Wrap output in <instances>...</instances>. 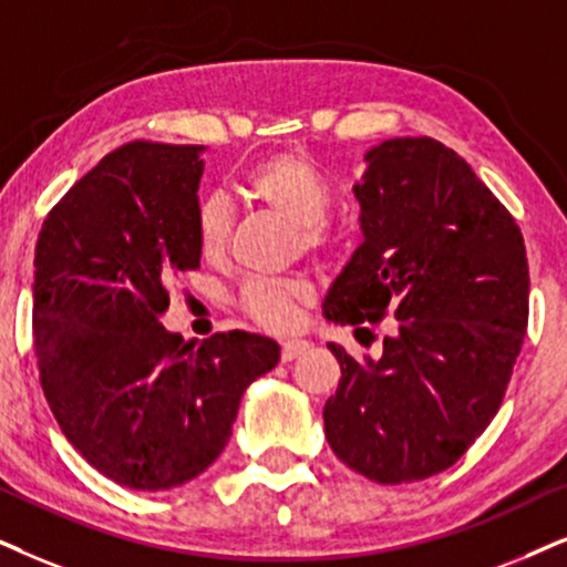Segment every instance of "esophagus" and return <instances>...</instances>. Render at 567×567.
I'll return each instance as SVG.
<instances>
[{"label":"esophagus","mask_w":567,"mask_h":567,"mask_svg":"<svg viewBox=\"0 0 567 567\" xmlns=\"http://www.w3.org/2000/svg\"><path fill=\"white\" fill-rule=\"evenodd\" d=\"M308 348H311V346H308L306 340H288V342H282V346H279V358H282L285 363H290V361H296L298 355H303Z\"/></svg>","instance_id":"34e87169"}]
</instances>
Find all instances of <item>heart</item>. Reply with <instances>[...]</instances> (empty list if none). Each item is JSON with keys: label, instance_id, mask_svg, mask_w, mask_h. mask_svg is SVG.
<instances>
[{"label": "heart", "instance_id": "b5f03b06", "mask_svg": "<svg viewBox=\"0 0 567 567\" xmlns=\"http://www.w3.org/2000/svg\"><path fill=\"white\" fill-rule=\"evenodd\" d=\"M243 196L261 204L290 227L298 246L313 259H332L346 246V235L329 225L332 185L306 154L282 152L256 162L240 177ZM230 233V214L221 198H204L196 212V243L204 259H221ZM311 300L303 279H250L240 292L243 313L269 332H290L300 308Z\"/></svg>", "mask_w": 567, "mask_h": 567}]
</instances>
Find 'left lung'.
<instances>
[{"label":"left lung","instance_id":"left-lung-1","mask_svg":"<svg viewBox=\"0 0 567 567\" xmlns=\"http://www.w3.org/2000/svg\"><path fill=\"white\" fill-rule=\"evenodd\" d=\"M367 162L363 243L324 313L355 334L398 321L367 367L329 342L342 379L324 432L355 474L408 484L461 461L503 405L526 340L528 259L513 214L453 148L392 138Z\"/></svg>","mask_w":567,"mask_h":567}]
</instances>
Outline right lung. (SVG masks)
<instances>
[{
	"label": "right lung",
	"mask_w": 567,
	"mask_h": 567,
	"mask_svg": "<svg viewBox=\"0 0 567 567\" xmlns=\"http://www.w3.org/2000/svg\"><path fill=\"white\" fill-rule=\"evenodd\" d=\"M198 154L123 143L56 200L35 243L41 390L78 453L131 489L209 468L246 386L279 361L267 337L217 332L190 348L159 324L169 285L200 264Z\"/></svg>",
	"instance_id": "add662e5"
}]
</instances>
